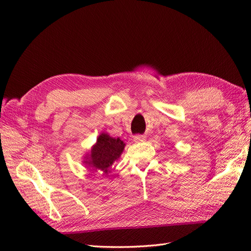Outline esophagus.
Instances as JSON below:
<instances>
[{"instance_id":"1","label":"esophagus","mask_w":251,"mask_h":251,"mask_svg":"<svg viewBox=\"0 0 251 251\" xmlns=\"http://www.w3.org/2000/svg\"><path fill=\"white\" fill-rule=\"evenodd\" d=\"M133 139H134L135 142H142V141L146 140V136H144V135H135Z\"/></svg>"}]
</instances>
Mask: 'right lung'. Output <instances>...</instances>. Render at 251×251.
Wrapping results in <instances>:
<instances>
[{"label":"right lung","instance_id":"add662e5","mask_svg":"<svg viewBox=\"0 0 251 251\" xmlns=\"http://www.w3.org/2000/svg\"><path fill=\"white\" fill-rule=\"evenodd\" d=\"M126 144L119 138L110 137L108 134H101L97 138V142L91 150L90 160L87 164L92 165L96 170L107 174L113 162L123 153Z\"/></svg>","mask_w":251,"mask_h":251}]
</instances>
